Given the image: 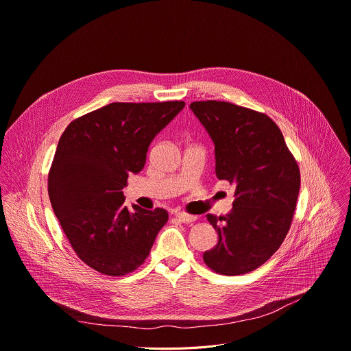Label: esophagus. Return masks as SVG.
<instances>
[{"label":"esophagus","mask_w":351,"mask_h":351,"mask_svg":"<svg viewBox=\"0 0 351 351\" xmlns=\"http://www.w3.org/2000/svg\"><path fill=\"white\" fill-rule=\"evenodd\" d=\"M176 218L180 221V222H184V224H190V222H195L196 221V217L195 215H189L186 213H178L176 214Z\"/></svg>","instance_id":"obj_1"}]
</instances>
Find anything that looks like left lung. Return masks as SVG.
Segmentation results:
<instances>
[{
    "instance_id": "1",
    "label": "left lung",
    "mask_w": 351,
    "mask_h": 351,
    "mask_svg": "<svg viewBox=\"0 0 351 351\" xmlns=\"http://www.w3.org/2000/svg\"><path fill=\"white\" fill-rule=\"evenodd\" d=\"M190 109L215 145L217 178L235 184L231 213L207 214L218 243L203 261L218 274H246L269 261L290 231L298 164L267 114L221 101L193 102Z\"/></svg>"
}]
</instances>
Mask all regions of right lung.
I'll return each instance as SVG.
<instances>
[{
	"instance_id": "1",
	"label": "right lung",
	"mask_w": 351,
	"mask_h": 351,
	"mask_svg": "<svg viewBox=\"0 0 351 351\" xmlns=\"http://www.w3.org/2000/svg\"><path fill=\"white\" fill-rule=\"evenodd\" d=\"M183 108L182 101L114 102L73 120L61 134L49 197L70 245L90 269L120 277L148 258L168 213L127 208L121 189L144 168L154 137Z\"/></svg>"
}]
</instances>
